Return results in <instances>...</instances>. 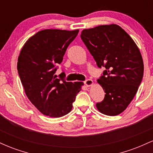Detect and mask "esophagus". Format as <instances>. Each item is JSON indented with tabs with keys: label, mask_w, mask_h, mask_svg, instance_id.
Returning <instances> with one entry per match:
<instances>
[{
	"label": "esophagus",
	"mask_w": 153,
	"mask_h": 153,
	"mask_svg": "<svg viewBox=\"0 0 153 153\" xmlns=\"http://www.w3.org/2000/svg\"><path fill=\"white\" fill-rule=\"evenodd\" d=\"M93 83H94V82H93L92 80H90V79H88V80H86L84 81V84H85L87 87L91 86V85H93Z\"/></svg>",
	"instance_id": "34e87169"
}]
</instances>
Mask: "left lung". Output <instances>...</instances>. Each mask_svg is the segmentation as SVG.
I'll use <instances>...</instances> for the list:
<instances>
[{
	"label": "left lung",
	"instance_id": "obj_1",
	"mask_svg": "<svg viewBox=\"0 0 153 153\" xmlns=\"http://www.w3.org/2000/svg\"><path fill=\"white\" fill-rule=\"evenodd\" d=\"M82 42L99 68H106L97 82L106 93L96 103L97 109L108 116L124 111L134 99L143 80V57L134 40L117 24L83 29Z\"/></svg>",
	"mask_w": 153,
	"mask_h": 153
}]
</instances>
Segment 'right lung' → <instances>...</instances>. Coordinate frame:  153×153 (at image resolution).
<instances>
[{
	"label": "right lung",
	"mask_w": 153,
	"mask_h": 153,
	"mask_svg": "<svg viewBox=\"0 0 153 153\" xmlns=\"http://www.w3.org/2000/svg\"><path fill=\"white\" fill-rule=\"evenodd\" d=\"M73 31L45 29L31 36L19 54L17 70L25 94L43 114L61 117L73 108L82 82H67L64 72L54 75L67 48L78 34Z\"/></svg>",
	"instance_id": "right-lung-1"
}]
</instances>
